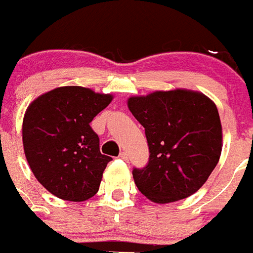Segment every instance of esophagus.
<instances>
[{"label":"esophagus","instance_id":"34e87169","mask_svg":"<svg viewBox=\"0 0 253 253\" xmlns=\"http://www.w3.org/2000/svg\"><path fill=\"white\" fill-rule=\"evenodd\" d=\"M119 158H120V159L125 160V162H127V160H128V154H127L126 152H121V153H120Z\"/></svg>","mask_w":253,"mask_h":253}]
</instances>
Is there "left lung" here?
I'll return each mask as SVG.
<instances>
[{"instance_id": "1", "label": "left lung", "mask_w": 253, "mask_h": 253, "mask_svg": "<svg viewBox=\"0 0 253 253\" xmlns=\"http://www.w3.org/2000/svg\"><path fill=\"white\" fill-rule=\"evenodd\" d=\"M127 106L144 127L149 163L133 169L149 201L176 202L197 192L219 162L223 128L214 101L197 90H155L131 96Z\"/></svg>"}]
</instances>
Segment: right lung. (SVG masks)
Masks as SVG:
<instances>
[{"instance_id": "right-lung-1", "label": "right lung", "mask_w": 253, "mask_h": 253, "mask_svg": "<svg viewBox=\"0 0 253 253\" xmlns=\"http://www.w3.org/2000/svg\"><path fill=\"white\" fill-rule=\"evenodd\" d=\"M114 96L78 85L58 86L29 104L23 148L37 180L56 197L83 202L99 190L111 158L100 153L90 122Z\"/></svg>"}]
</instances>
